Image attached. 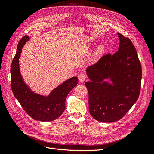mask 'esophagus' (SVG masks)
<instances>
[{"mask_svg":"<svg viewBox=\"0 0 154 154\" xmlns=\"http://www.w3.org/2000/svg\"><path fill=\"white\" fill-rule=\"evenodd\" d=\"M78 77V80L79 81H80V82H84L87 78V75L85 73L82 72V73L79 74Z\"/></svg>","mask_w":154,"mask_h":154,"instance_id":"obj_1","label":"esophagus"}]
</instances>
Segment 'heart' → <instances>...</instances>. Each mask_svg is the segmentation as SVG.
I'll return each mask as SVG.
<instances>
[{
  "mask_svg": "<svg viewBox=\"0 0 154 154\" xmlns=\"http://www.w3.org/2000/svg\"><path fill=\"white\" fill-rule=\"evenodd\" d=\"M103 48L102 47V46H100V47L97 48V49L96 51V53H95L96 55V56L100 55L102 52H103Z\"/></svg>",
  "mask_w": 154,
  "mask_h": 154,
  "instance_id": "heart-1",
  "label": "heart"
}]
</instances>
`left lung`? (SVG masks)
Segmentation results:
<instances>
[{"label": "left lung", "instance_id": "8db88e82", "mask_svg": "<svg viewBox=\"0 0 154 154\" xmlns=\"http://www.w3.org/2000/svg\"><path fill=\"white\" fill-rule=\"evenodd\" d=\"M118 51L103 55L86 72L90 82L88 110L100 122L111 123L122 119L137 100L141 90V65L132 41L122 34ZM109 79L112 84L106 82Z\"/></svg>", "mask_w": 154, "mask_h": 154}]
</instances>
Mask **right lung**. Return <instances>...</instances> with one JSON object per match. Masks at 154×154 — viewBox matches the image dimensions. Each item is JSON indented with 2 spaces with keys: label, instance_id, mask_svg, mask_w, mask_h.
Segmentation results:
<instances>
[{
  "label": "right lung",
  "instance_id": "add662e5",
  "mask_svg": "<svg viewBox=\"0 0 154 154\" xmlns=\"http://www.w3.org/2000/svg\"><path fill=\"white\" fill-rule=\"evenodd\" d=\"M28 36L22 37L11 66V85L14 96L22 107L32 118L41 122H51L59 118L66 109V100L69 92L77 85L78 78L72 77L55 88L48 96L32 92L23 80L19 68L22 49Z\"/></svg>",
  "mask_w": 154,
  "mask_h": 154
}]
</instances>
